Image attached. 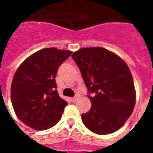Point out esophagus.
Returning <instances> with one entry per match:
<instances>
[{
  "label": "esophagus",
  "mask_w": 153,
  "mask_h": 153,
  "mask_svg": "<svg viewBox=\"0 0 153 153\" xmlns=\"http://www.w3.org/2000/svg\"><path fill=\"white\" fill-rule=\"evenodd\" d=\"M79 96H78V95H77V96H75V97H72V98H71V101H72L73 102H76L77 100L79 99Z\"/></svg>",
  "instance_id": "obj_1"
}]
</instances>
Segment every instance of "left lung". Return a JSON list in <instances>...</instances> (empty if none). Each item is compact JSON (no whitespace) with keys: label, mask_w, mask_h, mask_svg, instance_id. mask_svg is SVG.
<instances>
[{"label":"left lung","mask_w":153,"mask_h":153,"mask_svg":"<svg viewBox=\"0 0 153 153\" xmlns=\"http://www.w3.org/2000/svg\"><path fill=\"white\" fill-rule=\"evenodd\" d=\"M72 58L79 68L92 103L91 109L82 114L84 125L97 134L118 130L135 106L134 84L128 65L102 47L81 48Z\"/></svg>","instance_id":"obj_1"}]
</instances>
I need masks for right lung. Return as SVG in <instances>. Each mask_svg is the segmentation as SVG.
Wrapping results in <instances>:
<instances>
[{
    "label": "right lung",
    "instance_id": "add662e5",
    "mask_svg": "<svg viewBox=\"0 0 153 153\" xmlns=\"http://www.w3.org/2000/svg\"><path fill=\"white\" fill-rule=\"evenodd\" d=\"M55 47L38 51L16 70L10 88L15 112L24 124L36 130L56 125L68 103L58 94L57 70L71 55Z\"/></svg>",
    "mask_w": 153,
    "mask_h": 153
}]
</instances>
